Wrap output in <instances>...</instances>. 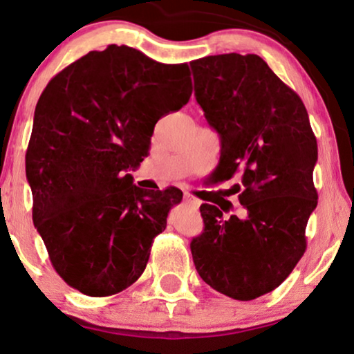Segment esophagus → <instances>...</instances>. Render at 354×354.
<instances>
[{
    "instance_id": "obj_1",
    "label": "esophagus",
    "mask_w": 354,
    "mask_h": 354,
    "mask_svg": "<svg viewBox=\"0 0 354 354\" xmlns=\"http://www.w3.org/2000/svg\"><path fill=\"white\" fill-rule=\"evenodd\" d=\"M185 202L187 205H191L192 209H199V205H201V201L192 194H189V192H185Z\"/></svg>"
}]
</instances>
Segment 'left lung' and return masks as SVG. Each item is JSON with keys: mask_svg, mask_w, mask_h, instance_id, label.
I'll return each mask as SVG.
<instances>
[{"mask_svg": "<svg viewBox=\"0 0 354 354\" xmlns=\"http://www.w3.org/2000/svg\"><path fill=\"white\" fill-rule=\"evenodd\" d=\"M196 100L220 136L215 174H241V215L202 204L204 232L191 252L201 279L218 293L251 301L286 280L306 251L317 207V140L303 100L257 55L191 61Z\"/></svg>", "mask_w": 354, "mask_h": 354, "instance_id": "8db88e82", "label": "left lung"}]
</instances>
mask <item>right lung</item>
I'll list each match as a JSON object with an SVG mask.
<instances>
[{
	"label": "right lung",
	"mask_w": 354,
	"mask_h": 354,
	"mask_svg": "<svg viewBox=\"0 0 354 354\" xmlns=\"http://www.w3.org/2000/svg\"><path fill=\"white\" fill-rule=\"evenodd\" d=\"M191 93L186 63H158L126 45L88 51L41 92L26 153L32 218L74 290L103 298L142 275L183 192L140 189L126 171L147 157L160 118Z\"/></svg>",
	"instance_id": "obj_1"
}]
</instances>
